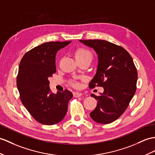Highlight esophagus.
<instances>
[{
  "label": "esophagus",
  "instance_id": "34e87169",
  "mask_svg": "<svg viewBox=\"0 0 155 155\" xmlns=\"http://www.w3.org/2000/svg\"><path fill=\"white\" fill-rule=\"evenodd\" d=\"M82 95V93H80V92H75L74 93V97H79Z\"/></svg>",
  "mask_w": 155,
  "mask_h": 155
}]
</instances>
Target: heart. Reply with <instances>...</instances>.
<instances>
[{
  "instance_id": "1",
  "label": "heart",
  "mask_w": 155,
  "mask_h": 155,
  "mask_svg": "<svg viewBox=\"0 0 155 155\" xmlns=\"http://www.w3.org/2000/svg\"><path fill=\"white\" fill-rule=\"evenodd\" d=\"M75 57L76 59H80V58H85L87 57H91L92 58V54L87 49L80 48L77 49L75 52H74Z\"/></svg>"
}]
</instances>
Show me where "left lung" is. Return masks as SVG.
<instances>
[{
    "instance_id": "8db88e82",
    "label": "left lung",
    "mask_w": 155,
    "mask_h": 155,
    "mask_svg": "<svg viewBox=\"0 0 155 155\" xmlns=\"http://www.w3.org/2000/svg\"><path fill=\"white\" fill-rule=\"evenodd\" d=\"M93 48L98 55L96 74L90 88L103 87L95 110L90 113L94 121L107 124L115 121L125 112L136 91L137 71L130 54L123 47L107 41L80 40Z\"/></svg>"
}]
</instances>
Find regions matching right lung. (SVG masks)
I'll list each match as a JSON object with an SVG mask.
<instances>
[{
    "instance_id": "add662e5",
    "label": "right lung",
    "mask_w": 155,
    "mask_h": 155,
    "mask_svg": "<svg viewBox=\"0 0 155 155\" xmlns=\"http://www.w3.org/2000/svg\"><path fill=\"white\" fill-rule=\"evenodd\" d=\"M71 41L41 44L22 57L17 76V88L22 104L37 122L54 125L64 118L73 95L66 89L54 94L48 78L56 72V55Z\"/></svg>"
}]
</instances>
